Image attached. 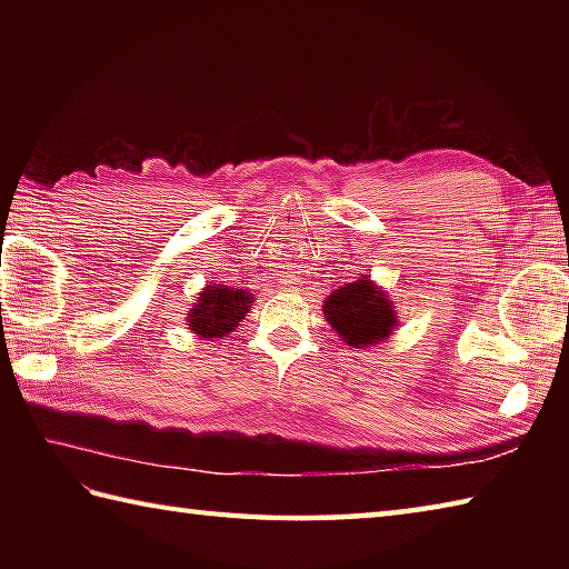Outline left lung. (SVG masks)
Instances as JSON below:
<instances>
[{"instance_id": "1", "label": "left lung", "mask_w": 569, "mask_h": 569, "mask_svg": "<svg viewBox=\"0 0 569 569\" xmlns=\"http://www.w3.org/2000/svg\"><path fill=\"white\" fill-rule=\"evenodd\" d=\"M325 316L347 345L369 347L389 337L396 316L377 286L367 281L347 283L325 300Z\"/></svg>"}]
</instances>
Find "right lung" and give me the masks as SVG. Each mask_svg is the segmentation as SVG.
<instances>
[{
  "mask_svg": "<svg viewBox=\"0 0 569 569\" xmlns=\"http://www.w3.org/2000/svg\"><path fill=\"white\" fill-rule=\"evenodd\" d=\"M251 298L244 291L227 286H208L200 293L196 308L190 310V328L202 337H227L249 312Z\"/></svg>",
  "mask_w": 569,
  "mask_h": 569,
  "instance_id": "add662e5",
  "label": "right lung"
}]
</instances>
